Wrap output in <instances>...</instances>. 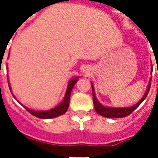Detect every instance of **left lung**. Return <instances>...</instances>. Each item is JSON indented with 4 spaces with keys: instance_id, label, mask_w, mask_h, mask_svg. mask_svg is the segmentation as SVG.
<instances>
[{
    "instance_id": "8db88e82",
    "label": "left lung",
    "mask_w": 158,
    "mask_h": 158,
    "mask_svg": "<svg viewBox=\"0 0 158 158\" xmlns=\"http://www.w3.org/2000/svg\"><path fill=\"white\" fill-rule=\"evenodd\" d=\"M158 69V67H157ZM151 81V80H150ZM91 87H92V96H93V104H94V107L96 112H98V114H100L104 117L106 118H123L126 116H128L129 114H131L132 112H134L135 109H136L138 106H140L143 101L146 98L147 95L149 93V89H150V82L149 83V86L148 89L145 92V94L143 97V98L137 103L136 105L131 106V107H126V108H111V107H106V106H102L98 101L97 100L96 97H95V92H94V88H93V84L91 83Z\"/></svg>"
}]
</instances>
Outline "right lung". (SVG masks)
<instances>
[{
  "mask_svg": "<svg viewBox=\"0 0 158 158\" xmlns=\"http://www.w3.org/2000/svg\"><path fill=\"white\" fill-rule=\"evenodd\" d=\"M78 78H73L71 79L69 82V86H68V89L66 91V95L64 97L63 101L56 106L55 108H53L52 110H49V111H45V112H36V111H32V110H30L25 107V109L27 110L28 112H30L31 114H32L33 116L37 117V118H52L58 117L60 115H62L65 112L68 111V108L69 106V99H70V94H71V91H72V89L74 87V85L76 84L77 82ZM9 87L10 89L9 83Z\"/></svg>",
  "mask_w": 158,
  "mask_h": 158,
  "instance_id": "right-lung-1",
  "label": "right lung"
}]
</instances>
